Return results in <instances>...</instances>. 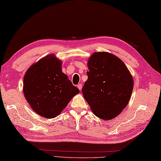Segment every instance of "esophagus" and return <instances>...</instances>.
<instances>
[{
  "instance_id": "34e87169",
  "label": "esophagus",
  "mask_w": 161,
  "mask_h": 161,
  "mask_svg": "<svg viewBox=\"0 0 161 161\" xmlns=\"http://www.w3.org/2000/svg\"><path fill=\"white\" fill-rule=\"evenodd\" d=\"M82 87H83V86H82V85H81V84H78V85H77V87L78 88V89L80 90V91H81V89H82Z\"/></svg>"
}]
</instances>
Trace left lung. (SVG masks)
I'll return each instance as SVG.
<instances>
[{
	"instance_id": "1",
	"label": "left lung",
	"mask_w": 161,
	"mask_h": 161,
	"mask_svg": "<svg viewBox=\"0 0 161 161\" xmlns=\"http://www.w3.org/2000/svg\"><path fill=\"white\" fill-rule=\"evenodd\" d=\"M82 93L94 115L111 120L126 108L132 92V74L119 58L107 52L93 53Z\"/></svg>"
}]
</instances>
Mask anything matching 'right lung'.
Listing matches in <instances>:
<instances>
[{"label":"right lung","mask_w":161,"mask_h":161,"mask_svg":"<svg viewBox=\"0 0 161 161\" xmlns=\"http://www.w3.org/2000/svg\"><path fill=\"white\" fill-rule=\"evenodd\" d=\"M62 61L48 54L30 66L23 80V93L33 110L42 117L58 115L79 93L62 72Z\"/></svg>","instance_id":"add662e5"}]
</instances>
